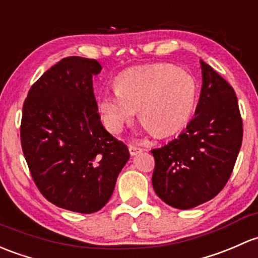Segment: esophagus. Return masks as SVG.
I'll list each match as a JSON object with an SVG mask.
<instances>
[{"instance_id":"1","label":"esophagus","mask_w":258,"mask_h":258,"mask_svg":"<svg viewBox=\"0 0 258 258\" xmlns=\"http://www.w3.org/2000/svg\"><path fill=\"white\" fill-rule=\"evenodd\" d=\"M128 151L131 156H136V154L141 153V152L143 151V148L138 147V146H135V145H128Z\"/></svg>"}]
</instances>
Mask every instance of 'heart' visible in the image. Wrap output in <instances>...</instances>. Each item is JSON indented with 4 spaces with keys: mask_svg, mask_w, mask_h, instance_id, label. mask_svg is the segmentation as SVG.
<instances>
[{
    "mask_svg": "<svg viewBox=\"0 0 258 258\" xmlns=\"http://www.w3.org/2000/svg\"><path fill=\"white\" fill-rule=\"evenodd\" d=\"M197 83L186 70L172 64L138 67L121 73L116 90L97 97V111L111 132H120L138 108L140 120L156 136L178 131L190 117Z\"/></svg>",
    "mask_w": 258,
    "mask_h": 258,
    "instance_id": "obj_1",
    "label": "heart"
}]
</instances>
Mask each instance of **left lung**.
<instances>
[{
    "label": "left lung",
    "mask_w": 258,
    "mask_h": 258,
    "mask_svg": "<svg viewBox=\"0 0 258 258\" xmlns=\"http://www.w3.org/2000/svg\"><path fill=\"white\" fill-rule=\"evenodd\" d=\"M203 85L194 118L168 145L152 150V184L168 205L191 209L229 180L242 143V118L232 86L200 60Z\"/></svg>",
    "instance_id": "8db88e82"
}]
</instances>
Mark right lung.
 I'll list each match as a JSON object with an SVG mask.
<instances>
[{"label":"right lung","instance_id":"obj_1","mask_svg":"<svg viewBox=\"0 0 258 258\" xmlns=\"http://www.w3.org/2000/svg\"><path fill=\"white\" fill-rule=\"evenodd\" d=\"M101 69L95 59H61L32 85L22 112V150L37 188L81 214L105 207L130 158L100 121L93 77Z\"/></svg>","mask_w":258,"mask_h":258}]
</instances>
